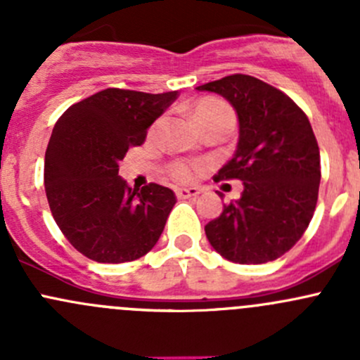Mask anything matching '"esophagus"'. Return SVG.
<instances>
[{
  "mask_svg": "<svg viewBox=\"0 0 360 360\" xmlns=\"http://www.w3.org/2000/svg\"><path fill=\"white\" fill-rule=\"evenodd\" d=\"M176 195L179 198H195L200 195V190L198 188H179L176 190Z\"/></svg>",
  "mask_w": 360,
  "mask_h": 360,
  "instance_id": "obj_1",
  "label": "esophagus"
}]
</instances>
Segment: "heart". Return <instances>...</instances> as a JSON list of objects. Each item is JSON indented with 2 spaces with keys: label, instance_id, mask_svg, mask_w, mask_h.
I'll return each mask as SVG.
<instances>
[{
  "label": "heart",
  "instance_id": "obj_1",
  "mask_svg": "<svg viewBox=\"0 0 360 360\" xmlns=\"http://www.w3.org/2000/svg\"><path fill=\"white\" fill-rule=\"evenodd\" d=\"M193 116L200 129L209 125H228L231 129L233 125V111L226 103L214 97H203L193 108ZM200 172V165L186 162H174L169 165V174L177 183H190Z\"/></svg>",
  "mask_w": 360,
  "mask_h": 360
}]
</instances>
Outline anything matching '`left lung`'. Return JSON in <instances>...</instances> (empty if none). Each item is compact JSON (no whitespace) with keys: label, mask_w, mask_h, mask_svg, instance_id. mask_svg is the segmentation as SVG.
<instances>
[{"label":"left lung","mask_w":360,"mask_h":360,"mask_svg":"<svg viewBox=\"0 0 360 360\" xmlns=\"http://www.w3.org/2000/svg\"><path fill=\"white\" fill-rule=\"evenodd\" d=\"M197 90L219 94L237 111V151L216 181L244 183L242 197L205 224L207 238L233 263L277 259L303 237L317 205L321 153L310 122L291 97L249 75Z\"/></svg>","instance_id":"obj_1"}]
</instances>
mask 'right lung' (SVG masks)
Masks as SVG:
<instances>
[{"instance_id":"obj_1","label":"right lung","mask_w":360,"mask_h":360,"mask_svg":"<svg viewBox=\"0 0 360 360\" xmlns=\"http://www.w3.org/2000/svg\"><path fill=\"white\" fill-rule=\"evenodd\" d=\"M177 96L106 89L57 120L45 153L46 198L64 237L89 259H139L158 242L176 195L157 183L130 188L118 163Z\"/></svg>"}]
</instances>
